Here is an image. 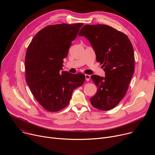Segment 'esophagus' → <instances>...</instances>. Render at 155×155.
I'll return each instance as SVG.
<instances>
[{"instance_id":"1","label":"esophagus","mask_w":155,"mask_h":155,"mask_svg":"<svg viewBox=\"0 0 155 155\" xmlns=\"http://www.w3.org/2000/svg\"><path fill=\"white\" fill-rule=\"evenodd\" d=\"M85 79L86 81H89L90 80V78H91V76L90 75H87V74H86L85 75Z\"/></svg>"}]
</instances>
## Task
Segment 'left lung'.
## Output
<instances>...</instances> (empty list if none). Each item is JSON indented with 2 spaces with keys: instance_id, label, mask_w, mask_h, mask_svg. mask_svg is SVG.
<instances>
[{
  "instance_id": "left-lung-1",
  "label": "left lung",
  "mask_w": 155,
  "mask_h": 155,
  "mask_svg": "<svg viewBox=\"0 0 155 155\" xmlns=\"http://www.w3.org/2000/svg\"><path fill=\"white\" fill-rule=\"evenodd\" d=\"M79 36L85 37L95 52L96 61L102 64L105 77L93 75L97 87L90 99L93 106L109 110L116 107L125 96L134 71V52L124 33L105 25L84 26Z\"/></svg>"
}]
</instances>
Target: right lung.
Returning <instances> with one entry per match:
<instances>
[{"label": "right lung", "mask_w": 155, "mask_h": 155, "mask_svg": "<svg viewBox=\"0 0 155 155\" xmlns=\"http://www.w3.org/2000/svg\"><path fill=\"white\" fill-rule=\"evenodd\" d=\"M83 23L48 26L40 31L28 48L26 80L38 103L49 112L67 106L73 91L85 80L83 74L62 71L64 58Z\"/></svg>", "instance_id": "1"}]
</instances>
